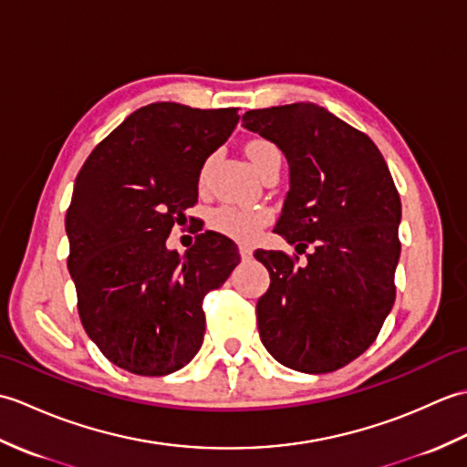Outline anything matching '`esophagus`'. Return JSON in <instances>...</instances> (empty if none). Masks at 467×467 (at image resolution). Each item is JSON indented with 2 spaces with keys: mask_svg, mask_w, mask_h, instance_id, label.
I'll list each match as a JSON object with an SVG mask.
<instances>
[{
  "mask_svg": "<svg viewBox=\"0 0 467 467\" xmlns=\"http://www.w3.org/2000/svg\"><path fill=\"white\" fill-rule=\"evenodd\" d=\"M239 253H241V259H243L244 263H249V261L253 259V251L249 249V246H241Z\"/></svg>",
  "mask_w": 467,
  "mask_h": 467,
  "instance_id": "34e87169",
  "label": "esophagus"
}]
</instances>
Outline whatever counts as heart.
<instances>
[{
    "label": "heart",
    "mask_w": 467,
    "mask_h": 467,
    "mask_svg": "<svg viewBox=\"0 0 467 467\" xmlns=\"http://www.w3.org/2000/svg\"><path fill=\"white\" fill-rule=\"evenodd\" d=\"M246 156L253 162L254 171L259 172L261 168L273 161L281 158L279 148L269 140H253L246 144ZM208 164L202 168V178L206 176ZM269 223V214L263 211H246V208L236 206H218L211 213V226L221 234L231 236L234 241L249 243L259 236L263 226Z\"/></svg>",
    "instance_id": "1"
}]
</instances>
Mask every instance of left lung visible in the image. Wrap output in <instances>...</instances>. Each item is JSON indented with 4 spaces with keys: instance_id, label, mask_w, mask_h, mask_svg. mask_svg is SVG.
I'll return each instance as SVG.
<instances>
[{
    "instance_id": "8db88e82",
    "label": "left lung",
    "mask_w": 467,
    "mask_h": 467,
    "mask_svg": "<svg viewBox=\"0 0 467 467\" xmlns=\"http://www.w3.org/2000/svg\"><path fill=\"white\" fill-rule=\"evenodd\" d=\"M246 130L281 148L289 192L275 233L306 263L256 251L271 286L256 303L261 341L295 371L329 373L367 351L395 301L401 201L379 148L325 108L249 110ZM299 261V256H296Z\"/></svg>"
}]
</instances>
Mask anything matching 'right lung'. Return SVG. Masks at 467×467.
I'll list each match as a JSON object with an SVG mask.
<instances>
[{
    "label": "right lung",
    "mask_w": 467,
    "mask_h": 467,
    "mask_svg": "<svg viewBox=\"0 0 467 467\" xmlns=\"http://www.w3.org/2000/svg\"><path fill=\"white\" fill-rule=\"evenodd\" d=\"M239 118V108H138L76 178L66 233L78 313L98 349L124 371L182 369L202 345L204 295L241 263L233 241L211 231L184 256L166 249L172 226L196 204L206 158Z\"/></svg>",
    "instance_id": "1"
}]
</instances>
